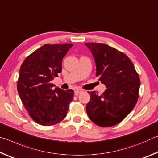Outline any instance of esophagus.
I'll return each mask as SVG.
<instances>
[{
  "mask_svg": "<svg viewBox=\"0 0 158 158\" xmlns=\"http://www.w3.org/2000/svg\"><path fill=\"white\" fill-rule=\"evenodd\" d=\"M84 92V90L83 89H78L75 90V91H74V93H75V95H78L79 94V93H81Z\"/></svg>",
  "mask_w": 158,
  "mask_h": 158,
  "instance_id": "34e87169",
  "label": "esophagus"
}]
</instances>
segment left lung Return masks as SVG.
Here are the masks:
<instances>
[{
    "label": "left lung",
    "mask_w": 158,
    "mask_h": 158,
    "mask_svg": "<svg viewBox=\"0 0 158 158\" xmlns=\"http://www.w3.org/2000/svg\"><path fill=\"white\" fill-rule=\"evenodd\" d=\"M97 67L96 77L106 85L102 94L90 91L86 105L89 118L100 127L121 123L133 108L139 98L140 79L129 57L105 44L88 42Z\"/></svg>",
    "instance_id": "1"
}]
</instances>
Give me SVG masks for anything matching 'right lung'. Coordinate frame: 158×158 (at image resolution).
I'll use <instances>...</instances> for the list:
<instances>
[{"mask_svg":"<svg viewBox=\"0 0 158 158\" xmlns=\"http://www.w3.org/2000/svg\"><path fill=\"white\" fill-rule=\"evenodd\" d=\"M73 44H44L26 58L21 64L17 90L28 115L44 126L65 118L74 91L52 89V80L62 70V60Z\"/></svg>","mask_w":158,"mask_h":158,"instance_id":"right-lung-1","label":"right lung"}]
</instances>
